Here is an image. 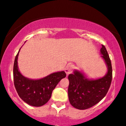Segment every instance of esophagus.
I'll return each mask as SVG.
<instances>
[{"instance_id":"obj_1","label":"esophagus","mask_w":126,"mask_h":126,"mask_svg":"<svg viewBox=\"0 0 126 126\" xmlns=\"http://www.w3.org/2000/svg\"><path fill=\"white\" fill-rule=\"evenodd\" d=\"M73 65L71 64H67V66H66V68H65V69H64L65 72H66V73L67 75L70 74V73H71L72 71H73Z\"/></svg>"}]
</instances>
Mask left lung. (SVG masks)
Masks as SVG:
<instances>
[{
  "mask_svg": "<svg viewBox=\"0 0 126 126\" xmlns=\"http://www.w3.org/2000/svg\"><path fill=\"white\" fill-rule=\"evenodd\" d=\"M100 52L101 57L107 67L104 76L96 79H89L84 73L78 70H75L73 74L68 76V96L70 104L75 108L86 110L92 107L108 92L112 80V66L108 52L103 45Z\"/></svg>",
  "mask_w": 126,
  "mask_h": 126,
  "instance_id": "left-lung-1",
  "label": "left lung"
}]
</instances>
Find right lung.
<instances>
[{
    "instance_id": "right-lung-1",
    "label": "right lung",
    "mask_w": 126,
    "mask_h": 126,
    "mask_svg": "<svg viewBox=\"0 0 126 126\" xmlns=\"http://www.w3.org/2000/svg\"><path fill=\"white\" fill-rule=\"evenodd\" d=\"M15 57L14 65V85L19 97L24 102L34 107L46 104L51 96L52 92L62 80L66 76L64 71L54 72L39 79L25 77L19 72L18 66L19 53Z\"/></svg>"
}]
</instances>
